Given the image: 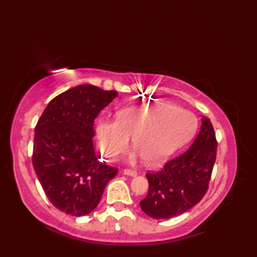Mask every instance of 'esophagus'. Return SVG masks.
<instances>
[{"label": "esophagus", "instance_id": "1", "mask_svg": "<svg viewBox=\"0 0 257 257\" xmlns=\"http://www.w3.org/2000/svg\"><path fill=\"white\" fill-rule=\"evenodd\" d=\"M122 173L124 174V176H129V177H137V171L135 170H129V169H124V170L122 171Z\"/></svg>", "mask_w": 257, "mask_h": 257}]
</instances>
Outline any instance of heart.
<instances>
[{
    "label": "heart",
    "instance_id": "obj_1",
    "mask_svg": "<svg viewBox=\"0 0 257 257\" xmlns=\"http://www.w3.org/2000/svg\"><path fill=\"white\" fill-rule=\"evenodd\" d=\"M196 120L187 109L168 102L144 103L120 109L116 120H101L96 127V143L101 154L114 159L132 137L135 151L127 160L139 156L146 165L158 166L170 158L194 133Z\"/></svg>",
    "mask_w": 257,
    "mask_h": 257
}]
</instances>
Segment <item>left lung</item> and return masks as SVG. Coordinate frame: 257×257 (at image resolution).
I'll list each match as a JSON object with an SVG mask.
<instances>
[{"label":"left lung","mask_w":257,"mask_h":257,"mask_svg":"<svg viewBox=\"0 0 257 257\" xmlns=\"http://www.w3.org/2000/svg\"><path fill=\"white\" fill-rule=\"evenodd\" d=\"M214 129L201 118L200 132L189 149L166 163L159 172L146 174L149 189L140 207L156 220H167L192 209L203 198L216 158Z\"/></svg>","instance_id":"1"}]
</instances>
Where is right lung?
<instances>
[{
	"instance_id": "1",
	"label": "right lung",
	"mask_w": 257,
	"mask_h": 257,
	"mask_svg": "<svg viewBox=\"0 0 257 257\" xmlns=\"http://www.w3.org/2000/svg\"><path fill=\"white\" fill-rule=\"evenodd\" d=\"M116 90L73 87L52 99L37 121L33 167L52 204L66 214H89L99 203L116 168L98 161L92 138L95 119Z\"/></svg>"
}]
</instances>
